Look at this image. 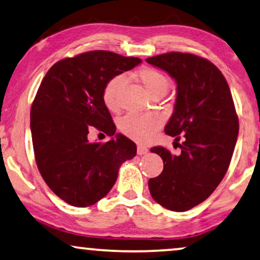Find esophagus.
Segmentation results:
<instances>
[{"label": "esophagus", "instance_id": "obj_1", "mask_svg": "<svg viewBox=\"0 0 260 260\" xmlns=\"http://www.w3.org/2000/svg\"><path fill=\"white\" fill-rule=\"evenodd\" d=\"M148 152V148L147 147H144V145H142V144H138L137 145V154L138 155H144V154H147Z\"/></svg>", "mask_w": 260, "mask_h": 260}]
</instances>
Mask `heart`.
Segmentation results:
<instances>
[{
  "label": "heart",
  "mask_w": 260,
  "mask_h": 260,
  "mask_svg": "<svg viewBox=\"0 0 260 260\" xmlns=\"http://www.w3.org/2000/svg\"><path fill=\"white\" fill-rule=\"evenodd\" d=\"M137 78L145 90L154 97L157 93H166L169 87V81L161 71L154 67H144L137 72ZM125 83L124 74H117L106 81L103 87L102 99L109 111L116 112L119 109V91ZM163 118L159 113H129L119 122V129L126 137L138 142H145L154 136L161 127Z\"/></svg>",
  "instance_id": "1"
}]
</instances>
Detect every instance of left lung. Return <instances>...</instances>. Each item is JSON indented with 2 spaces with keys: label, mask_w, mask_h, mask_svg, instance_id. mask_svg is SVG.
I'll return each instance as SVG.
<instances>
[{
  "label": "left lung",
  "mask_w": 260,
  "mask_h": 260,
  "mask_svg": "<svg viewBox=\"0 0 260 260\" xmlns=\"http://www.w3.org/2000/svg\"><path fill=\"white\" fill-rule=\"evenodd\" d=\"M147 61L175 79V108L165 131L176 141L184 135L180 155L151 148L163 170L148 182L154 200L184 212L205 201L229 169L239 133V119L229 84L214 63L190 53L169 52Z\"/></svg>",
  "instance_id": "8db88e82"
}]
</instances>
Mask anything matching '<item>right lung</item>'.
Returning <instances> with one entry per match:
<instances>
[{
  "mask_svg": "<svg viewBox=\"0 0 260 260\" xmlns=\"http://www.w3.org/2000/svg\"><path fill=\"white\" fill-rule=\"evenodd\" d=\"M142 61L109 51H90L55 62L42 79L30 109V131L39 172L53 193L76 207L104 198L136 144L123 135L91 143L94 127L113 136L116 125L102 99L112 77Z\"/></svg>",
  "mask_w": 260,
  "mask_h": 260,
  "instance_id": "add662e5",
  "label": "right lung"
}]
</instances>
